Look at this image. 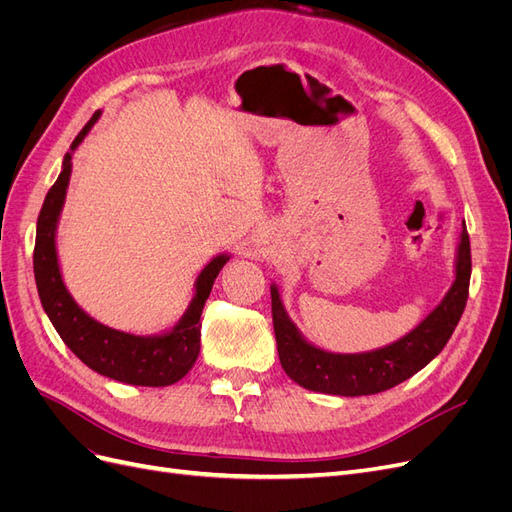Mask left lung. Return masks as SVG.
Segmentation results:
<instances>
[{
    "mask_svg": "<svg viewBox=\"0 0 512 512\" xmlns=\"http://www.w3.org/2000/svg\"><path fill=\"white\" fill-rule=\"evenodd\" d=\"M472 273L470 237L466 224L455 256V282L440 305L397 342L356 354L327 352L307 342L282 303L280 290L271 284V312L277 354L288 378L307 391L359 397L389 391L412 378L442 352L466 309Z\"/></svg>",
    "mask_w": 512,
    "mask_h": 512,
    "instance_id": "1",
    "label": "left lung"
}]
</instances>
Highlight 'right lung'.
<instances>
[{
    "instance_id": "1",
    "label": "right lung",
    "mask_w": 512,
    "mask_h": 512,
    "mask_svg": "<svg viewBox=\"0 0 512 512\" xmlns=\"http://www.w3.org/2000/svg\"><path fill=\"white\" fill-rule=\"evenodd\" d=\"M100 119V111L89 119L87 126L74 138L70 151L61 162V173L44 198L36 226L34 275L38 297L46 316L64 344L89 367L117 382L134 386H168L179 382L198 359L200 352V314L209 299L215 277L230 260L228 254L211 258L209 265L198 273L194 282V297L170 331L158 335H132L91 318L79 307L68 292L57 260V222L64 209L66 190L72 175V153Z\"/></svg>"
}]
</instances>
